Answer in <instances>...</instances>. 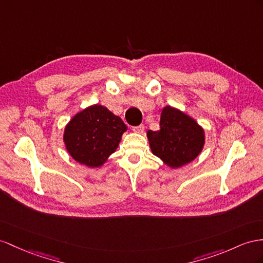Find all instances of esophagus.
I'll return each mask as SVG.
<instances>
[{
	"label": "esophagus",
	"instance_id": "1",
	"mask_svg": "<svg viewBox=\"0 0 263 263\" xmlns=\"http://www.w3.org/2000/svg\"><path fill=\"white\" fill-rule=\"evenodd\" d=\"M144 125L143 124H141V125H139V126H134L133 127V131L136 132V133H139V134H143L144 133Z\"/></svg>",
	"mask_w": 263,
	"mask_h": 263
}]
</instances>
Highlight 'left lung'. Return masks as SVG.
Listing matches in <instances>:
<instances>
[{
  "instance_id": "left-lung-1",
  "label": "left lung",
  "mask_w": 263,
  "mask_h": 263,
  "mask_svg": "<svg viewBox=\"0 0 263 263\" xmlns=\"http://www.w3.org/2000/svg\"><path fill=\"white\" fill-rule=\"evenodd\" d=\"M160 127V131H147L146 137L152 153L171 169H179L192 162L203 150V127L177 107H163Z\"/></svg>"
}]
</instances>
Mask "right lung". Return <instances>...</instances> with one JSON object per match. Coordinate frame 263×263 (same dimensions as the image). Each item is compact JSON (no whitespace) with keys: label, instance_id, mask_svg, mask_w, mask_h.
I'll use <instances>...</instances> for the list:
<instances>
[{"label":"right lung","instance_id":"add662e5","mask_svg":"<svg viewBox=\"0 0 263 263\" xmlns=\"http://www.w3.org/2000/svg\"><path fill=\"white\" fill-rule=\"evenodd\" d=\"M127 126L101 104L81 110L64 127V146L73 160L87 167L102 166L117 151Z\"/></svg>","mask_w":263,"mask_h":263}]
</instances>
